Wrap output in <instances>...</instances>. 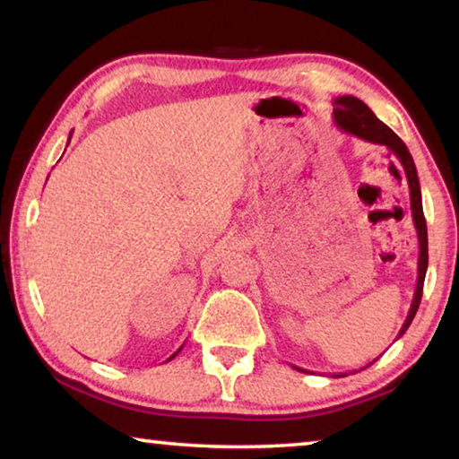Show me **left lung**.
Wrapping results in <instances>:
<instances>
[{
    "mask_svg": "<svg viewBox=\"0 0 459 459\" xmlns=\"http://www.w3.org/2000/svg\"><path fill=\"white\" fill-rule=\"evenodd\" d=\"M333 123H336L338 129L360 137V139H364V142L385 145L386 150H391L394 155H397V160L401 161L403 169H405L407 184H409V196H411V214H413V224L417 229V238H419V263H417L415 295H413V301H411L405 324H403V328L399 330L397 338H401L403 333L407 332L411 322H413L419 304H421L423 281H425V273H427V259H429L427 257V224H425V216H423L421 188H419L415 161H413V158H411L407 145L401 142V137L394 134L393 129H388L385 123L370 111L368 105H364L360 99H356L352 95H342V97L333 99ZM372 362H368V364H372ZM298 370L307 372L304 368H298ZM354 372H359V370H352V375ZM333 377H346V372H340V375H333Z\"/></svg>",
    "mask_w": 459,
    "mask_h": 459,
    "instance_id": "8db88e82",
    "label": "left lung"
}]
</instances>
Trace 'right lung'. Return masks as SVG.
I'll list each match as a JSON object with an SVG mask.
<instances>
[{
	"label": "right lung",
	"mask_w": 459,
	"mask_h": 459,
	"mask_svg": "<svg viewBox=\"0 0 459 459\" xmlns=\"http://www.w3.org/2000/svg\"><path fill=\"white\" fill-rule=\"evenodd\" d=\"M71 135H73V134H71ZM71 135H68V143H71ZM182 348H184V344H182L180 348H178V351H176V352H174L172 356H169V359H168L166 362H169V360H172V359H176V356H178V352H180V351H182Z\"/></svg>",
	"instance_id": "right-lung-1"
}]
</instances>
